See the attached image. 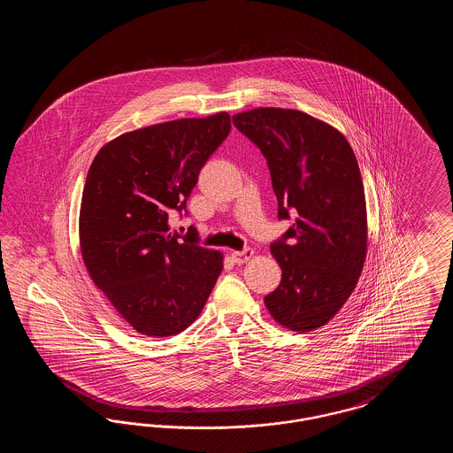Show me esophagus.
I'll return each mask as SVG.
<instances>
[{"instance_id":"obj_1","label":"esophagus","mask_w":453,"mask_h":453,"mask_svg":"<svg viewBox=\"0 0 453 453\" xmlns=\"http://www.w3.org/2000/svg\"><path fill=\"white\" fill-rule=\"evenodd\" d=\"M231 255H233V258H234V261H236V263H246L248 259L253 258L255 251H253L251 248H244L242 251H233Z\"/></svg>"}]
</instances>
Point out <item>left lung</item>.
Segmentation results:
<instances>
[{"instance_id": "8db88e82", "label": "left lung", "mask_w": 453, "mask_h": 453, "mask_svg": "<svg viewBox=\"0 0 453 453\" xmlns=\"http://www.w3.org/2000/svg\"><path fill=\"white\" fill-rule=\"evenodd\" d=\"M233 124L266 157L279 219L296 217L270 246L281 280L265 305L290 331L318 329L348 301L365 263V192L355 152L342 132L299 110L255 108Z\"/></svg>"}]
</instances>
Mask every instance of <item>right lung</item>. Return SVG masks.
Segmentation results:
<instances>
[{"label":"right lung","instance_id":"add662e5","mask_svg":"<svg viewBox=\"0 0 453 453\" xmlns=\"http://www.w3.org/2000/svg\"><path fill=\"white\" fill-rule=\"evenodd\" d=\"M229 132L227 111L165 122L110 141L89 166L81 255L91 280L141 334L188 327L222 272V255L198 244L194 226L181 236L168 219L187 214L198 173Z\"/></svg>","mask_w":453,"mask_h":453}]
</instances>
